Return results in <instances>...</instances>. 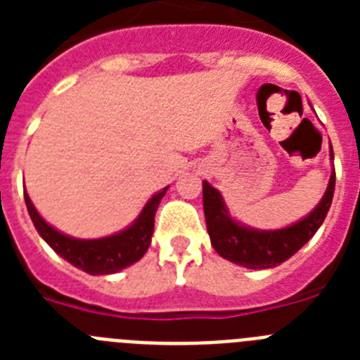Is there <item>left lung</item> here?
Returning <instances> with one entry per match:
<instances>
[{
	"mask_svg": "<svg viewBox=\"0 0 360 360\" xmlns=\"http://www.w3.org/2000/svg\"><path fill=\"white\" fill-rule=\"evenodd\" d=\"M333 189L335 171L321 203L307 218L281 231H252L236 224L227 214L221 195L203 182V212L212 247L221 257L247 269H272L287 262L321 227L332 205Z\"/></svg>",
	"mask_w": 360,
	"mask_h": 360,
	"instance_id": "obj_1",
	"label": "left lung"
}]
</instances>
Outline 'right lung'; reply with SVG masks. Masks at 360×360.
Here are the masks:
<instances>
[{
	"label": "right lung",
	"instance_id": "right-lung-1",
	"mask_svg": "<svg viewBox=\"0 0 360 360\" xmlns=\"http://www.w3.org/2000/svg\"><path fill=\"white\" fill-rule=\"evenodd\" d=\"M167 187L153 196L146 203L144 211L141 212L139 219L126 231L113 234V236L101 238V240H75L61 234L53 227H50L46 221L39 216L36 207L32 205L25 191V203H27L28 214L36 225L37 232L41 234L46 243L56 250L66 262L73 266L84 270L91 276L101 274H115L119 270L133 265L146 254V250L151 245L153 227H155V212L158 209V203L164 198Z\"/></svg>",
	"mask_w": 360,
	"mask_h": 360
}]
</instances>
